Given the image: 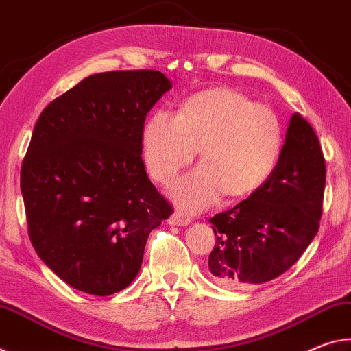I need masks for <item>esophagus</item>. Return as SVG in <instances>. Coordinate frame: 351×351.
Instances as JSON below:
<instances>
[{
	"instance_id": "1",
	"label": "esophagus",
	"mask_w": 351,
	"mask_h": 351,
	"mask_svg": "<svg viewBox=\"0 0 351 351\" xmlns=\"http://www.w3.org/2000/svg\"><path fill=\"white\" fill-rule=\"evenodd\" d=\"M189 221H191L189 219V216L182 213V211H176V213L169 217L171 226H188Z\"/></svg>"
}]
</instances>
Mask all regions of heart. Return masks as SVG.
<instances>
[{
    "mask_svg": "<svg viewBox=\"0 0 351 351\" xmlns=\"http://www.w3.org/2000/svg\"><path fill=\"white\" fill-rule=\"evenodd\" d=\"M199 147L202 165L172 188L176 202L194 211L222 194L249 197L269 180L281 149L280 119L243 91L215 87L186 97L176 118L155 112L143 129V160L162 185L174 182Z\"/></svg>",
    "mask_w": 351,
    "mask_h": 351,
    "instance_id": "obj_1",
    "label": "heart"
}]
</instances>
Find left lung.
<instances>
[{
    "label": "left lung",
    "mask_w": 351,
    "mask_h": 351,
    "mask_svg": "<svg viewBox=\"0 0 351 351\" xmlns=\"http://www.w3.org/2000/svg\"><path fill=\"white\" fill-rule=\"evenodd\" d=\"M326 166L319 138L292 114L269 180L232 210L215 215L208 271L217 285H260L288 271L319 230Z\"/></svg>",
    "instance_id": "8db88e82"
}]
</instances>
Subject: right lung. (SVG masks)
Instances as JSON below:
<instances>
[{"mask_svg":"<svg viewBox=\"0 0 351 351\" xmlns=\"http://www.w3.org/2000/svg\"><path fill=\"white\" fill-rule=\"evenodd\" d=\"M171 88L155 70L93 74L45 107L21 165L27 233L56 275L112 295L140 271L172 206L146 174V114Z\"/></svg>","mask_w":351,"mask_h":351,"instance_id":"1","label":"right lung"}]
</instances>
